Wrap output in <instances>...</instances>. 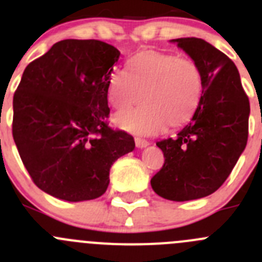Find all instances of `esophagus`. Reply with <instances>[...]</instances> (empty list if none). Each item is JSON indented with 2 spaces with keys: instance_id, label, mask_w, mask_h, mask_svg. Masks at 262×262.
Listing matches in <instances>:
<instances>
[{
  "instance_id": "34e87169",
  "label": "esophagus",
  "mask_w": 262,
  "mask_h": 262,
  "mask_svg": "<svg viewBox=\"0 0 262 262\" xmlns=\"http://www.w3.org/2000/svg\"><path fill=\"white\" fill-rule=\"evenodd\" d=\"M136 146L137 147H146V146L150 145V142H148L147 140H145V138H140V137H136Z\"/></svg>"
}]
</instances>
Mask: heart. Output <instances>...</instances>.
Here are the masks:
<instances>
[{"label":"heart","instance_id":"obj_1","mask_svg":"<svg viewBox=\"0 0 262 262\" xmlns=\"http://www.w3.org/2000/svg\"><path fill=\"white\" fill-rule=\"evenodd\" d=\"M202 94L204 77L194 60L155 49L132 56L125 70H115L108 81V100L116 110L145 100L115 119L119 126L138 134L185 125L199 110Z\"/></svg>","mask_w":262,"mask_h":262}]
</instances>
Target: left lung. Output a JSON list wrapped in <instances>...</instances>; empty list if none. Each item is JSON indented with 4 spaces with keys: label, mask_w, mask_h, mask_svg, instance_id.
Here are the masks:
<instances>
[{
    "label": "left lung",
    "mask_w": 262,
    "mask_h": 262,
    "mask_svg": "<svg viewBox=\"0 0 262 262\" xmlns=\"http://www.w3.org/2000/svg\"><path fill=\"white\" fill-rule=\"evenodd\" d=\"M201 68L204 94L192 121L176 138L157 142L164 164L151 179L171 201L202 199L226 181L248 141L249 99L235 63L197 37L173 39Z\"/></svg>",
    "instance_id": "1"
}]
</instances>
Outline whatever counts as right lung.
Listing matches in <instances>:
<instances>
[{"label": "right lung", "mask_w": 262, "mask_h": 262, "mask_svg": "<svg viewBox=\"0 0 262 262\" xmlns=\"http://www.w3.org/2000/svg\"><path fill=\"white\" fill-rule=\"evenodd\" d=\"M120 52L67 39L27 65L14 93L13 138L37 188L70 202L104 194L115 160L134 138L107 122L108 81Z\"/></svg>", "instance_id": "right-lung-1"}]
</instances>
